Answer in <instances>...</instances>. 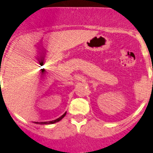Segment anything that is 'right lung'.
<instances>
[{
  "instance_id": "right-lung-1",
  "label": "right lung",
  "mask_w": 153,
  "mask_h": 153,
  "mask_svg": "<svg viewBox=\"0 0 153 153\" xmlns=\"http://www.w3.org/2000/svg\"><path fill=\"white\" fill-rule=\"evenodd\" d=\"M66 115V112L65 113H64L61 117H60L59 118H57V119L54 120H52V121H46V122H35L36 124H41V125H48V124H54V123H56V122L60 121V120L62 119Z\"/></svg>"
}]
</instances>
